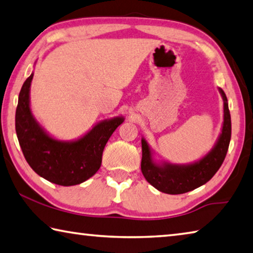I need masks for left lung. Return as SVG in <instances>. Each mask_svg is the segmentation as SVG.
<instances>
[{
    "label": "left lung",
    "mask_w": 253,
    "mask_h": 253,
    "mask_svg": "<svg viewBox=\"0 0 253 253\" xmlns=\"http://www.w3.org/2000/svg\"><path fill=\"white\" fill-rule=\"evenodd\" d=\"M223 99V123L215 144L207 155L188 164H173L165 160L156 161L155 152L142 137V173L156 190L166 194H183L209 182L223 163L231 139V116L228 99L219 88Z\"/></svg>",
    "instance_id": "obj_1"
}]
</instances>
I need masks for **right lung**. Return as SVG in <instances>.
I'll list each match as a JSON object with an SVG mask.
<instances>
[{"mask_svg": "<svg viewBox=\"0 0 253 253\" xmlns=\"http://www.w3.org/2000/svg\"><path fill=\"white\" fill-rule=\"evenodd\" d=\"M32 79L33 72L21 88L15 113V130L25 160L38 175L58 185L71 186L87 181L100 169L106 144L125 118L117 116L101 121L74 140L54 138L32 114Z\"/></svg>", "mask_w": 253, "mask_h": 253, "instance_id": "1", "label": "right lung"}]
</instances>
